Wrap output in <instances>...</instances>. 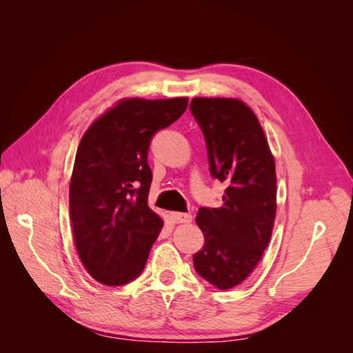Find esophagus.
Returning a JSON list of instances; mask_svg holds the SVG:
<instances>
[{
    "label": "esophagus",
    "instance_id": "esophagus-1",
    "mask_svg": "<svg viewBox=\"0 0 353 353\" xmlns=\"http://www.w3.org/2000/svg\"><path fill=\"white\" fill-rule=\"evenodd\" d=\"M172 219L176 223H188V222L193 221V215H190V213H183V212H174Z\"/></svg>",
    "mask_w": 353,
    "mask_h": 353
}]
</instances>
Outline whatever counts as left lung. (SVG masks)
Wrapping results in <instances>:
<instances>
[{
	"label": "left lung",
	"instance_id": "8db88e82",
	"mask_svg": "<svg viewBox=\"0 0 353 353\" xmlns=\"http://www.w3.org/2000/svg\"><path fill=\"white\" fill-rule=\"evenodd\" d=\"M190 112L203 132L213 179L227 184L222 208H200L205 245L196 272L221 290L244 281L270 243L275 210V163L262 126L240 100L193 99Z\"/></svg>",
	"mask_w": 353,
	"mask_h": 353
}]
</instances>
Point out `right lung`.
<instances>
[{"label":"right lung","mask_w":353,"mask_h":353,"mask_svg":"<svg viewBox=\"0 0 353 353\" xmlns=\"http://www.w3.org/2000/svg\"><path fill=\"white\" fill-rule=\"evenodd\" d=\"M187 99L122 100L79 143L69 187L74 244L87 271L105 285L134 281L163 221L148 208V148L179 119Z\"/></svg>","instance_id":"add662e5"}]
</instances>
